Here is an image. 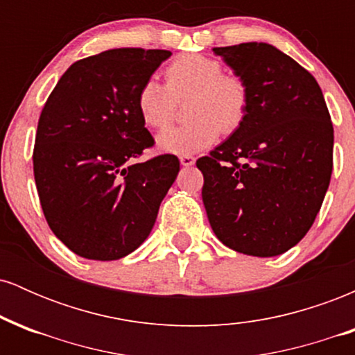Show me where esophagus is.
<instances>
[{
  "mask_svg": "<svg viewBox=\"0 0 355 355\" xmlns=\"http://www.w3.org/2000/svg\"><path fill=\"white\" fill-rule=\"evenodd\" d=\"M180 164L183 166H191L195 164V157H191V155H182L180 157Z\"/></svg>",
  "mask_w": 355,
  "mask_h": 355,
  "instance_id": "obj_1",
  "label": "esophagus"
}]
</instances>
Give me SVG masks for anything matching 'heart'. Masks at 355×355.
Listing matches in <instances>:
<instances>
[{
  "instance_id": "heart-1",
  "label": "heart",
  "mask_w": 355,
  "mask_h": 355,
  "mask_svg": "<svg viewBox=\"0 0 355 355\" xmlns=\"http://www.w3.org/2000/svg\"><path fill=\"white\" fill-rule=\"evenodd\" d=\"M165 85L155 78L141 83L137 93V110L141 121L153 130L172 123L178 101L189 100L191 120L160 133L157 144L172 155H191L209 148L222 130L232 133L245 120L250 92L237 73L225 71L223 63L202 53H185L166 64Z\"/></svg>"
}]
</instances>
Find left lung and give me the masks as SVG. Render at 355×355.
Returning a JSON list of instances; mask_svg holds the SVG:
<instances>
[{
    "instance_id": "8db88e82",
    "label": "left lung",
    "mask_w": 355,
    "mask_h": 355,
    "mask_svg": "<svg viewBox=\"0 0 355 355\" xmlns=\"http://www.w3.org/2000/svg\"><path fill=\"white\" fill-rule=\"evenodd\" d=\"M247 81L243 123L197 160L220 242L254 257L287 252L319 214L332 175L334 126L315 78L267 43L214 48Z\"/></svg>"
}]
</instances>
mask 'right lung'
I'll list each match as a JSON object with an SVG mask.
<instances>
[{
    "instance_id": "add662e5",
    "label": "right lung",
    "mask_w": 355,
    "mask_h": 355,
    "mask_svg": "<svg viewBox=\"0 0 355 355\" xmlns=\"http://www.w3.org/2000/svg\"><path fill=\"white\" fill-rule=\"evenodd\" d=\"M168 50L116 48L78 60L48 96L33 172L53 234L89 260H116L148 237L180 170L175 155L135 164L155 145L137 93Z\"/></svg>"
}]
</instances>
